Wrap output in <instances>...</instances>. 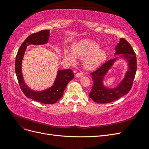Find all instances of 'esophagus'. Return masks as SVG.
I'll list each match as a JSON object with an SVG mask.
<instances>
[{
  "instance_id": "1",
  "label": "esophagus",
  "mask_w": 149,
  "mask_h": 149,
  "mask_svg": "<svg viewBox=\"0 0 149 149\" xmlns=\"http://www.w3.org/2000/svg\"><path fill=\"white\" fill-rule=\"evenodd\" d=\"M76 77H78V78L83 77V73H78L76 74Z\"/></svg>"
}]
</instances>
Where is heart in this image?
<instances>
[{"label":"heart","instance_id":"obj_1","mask_svg":"<svg viewBox=\"0 0 149 149\" xmlns=\"http://www.w3.org/2000/svg\"><path fill=\"white\" fill-rule=\"evenodd\" d=\"M72 52L67 50L64 52V57L71 63L75 61V57L82 58L83 65L88 70H94L100 66L107 58L104 49L100 48V45L90 40H83L75 43L72 47Z\"/></svg>","mask_w":149,"mask_h":149}]
</instances>
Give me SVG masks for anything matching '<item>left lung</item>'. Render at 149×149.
<instances>
[{
  "label": "left lung",
  "mask_w": 149,
  "mask_h": 149,
  "mask_svg": "<svg viewBox=\"0 0 149 149\" xmlns=\"http://www.w3.org/2000/svg\"><path fill=\"white\" fill-rule=\"evenodd\" d=\"M114 49V56L121 55L120 56L109 60L100 68L90 74L92 76L93 85L89 96L96 102L104 104L114 101L127 94L132 86L137 70L136 53L131 45L124 38H120ZM119 58L126 61L128 70L124 78L118 85L114 88H109L104 85L103 81L109 70Z\"/></svg>",
  "instance_id": "1"
}]
</instances>
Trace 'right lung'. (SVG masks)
<instances>
[{
	"label": "right lung",
	"mask_w": 149,
	"mask_h": 149,
	"mask_svg": "<svg viewBox=\"0 0 149 149\" xmlns=\"http://www.w3.org/2000/svg\"><path fill=\"white\" fill-rule=\"evenodd\" d=\"M49 38V30H43L30 35L22 43L15 58V73L20 87L25 95L35 101L42 104H54L63 95V91L66 86L74 78L71 70H58L56 78L53 85L43 91H34L31 89L25 83L22 72V63L26 47L30 45H40L48 43Z\"/></svg>",
	"instance_id": "1"
}]
</instances>
